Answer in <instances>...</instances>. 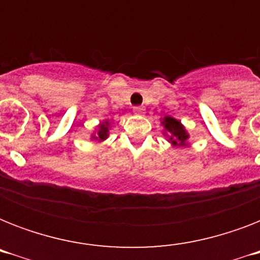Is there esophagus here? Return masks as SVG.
Returning <instances> with one entry per match:
<instances>
[{
    "label": "esophagus",
    "mask_w": 260,
    "mask_h": 260,
    "mask_svg": "<svg viewBox=\"0 0 260 260\" xmlns=\"http://www.w3.org/2000/svg\"><path fill=\"white\" fill-rule=\"evenodd\" d=\"M134 112L136 114H143L144 113V108H143V106H135Z\"/></svg>",
    "instance_id": "1"
}]
</instances>
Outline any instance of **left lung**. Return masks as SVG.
Instances as JSON below:
<instances>
[{"label": "left lung", "instance_id": "1", "mask_svg": "<svg viewBox=\"0 0 260 260\" xmlns=\"http://www.w3.org/2000/svg\"><path fill=\"white\" fill-rule=\"evenodd\" d=\"M165 125V129L171 135L170 142L173 143L174 146H185V142L187 140V134H186L185 128L181 125V122L177 121L173 117H165L162 122Z\"/></svg>", "mask_w": 260, "mask_h": 260}]
</instances>
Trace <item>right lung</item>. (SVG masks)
<instances>
[{
	"mask_svg": "<svg viewBox=\"0 0 260 260\" xmlns=\"http://www.w3.org/2000/svg\"><path fill=\"white\" fill-rule=\"evenodd\" d=\"M108 125H109V122L105 121L102 125H100V129H98L97 134V140H105L108 138Z\"/></svg>",
	"mask_w": 260,
	"mask_h": 260,
	"instance_id": "add662e5",
	"label": "right lung"
}]
</instances>
